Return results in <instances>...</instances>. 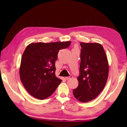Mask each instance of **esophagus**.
Wrapping results in <instances>:
<instances>
[{"mask_svg": "<svg viewBox=\"0 0 127 127\" xmlns=\"http://www.w3.org/2000/svg\"><path fill=\"white\" fill-rule=\"evenodd\" d=\"M72 77V76H70L69 77H65V79H66V80H68V79L71 78Z\"/></svg>", "mask_w": 127, "mask_h": 127, "instance_id": "esophagus-1", "label": "esophagus"}]
</instances>
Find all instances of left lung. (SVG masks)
I'll return each instance as SVG.
<instances>
[{"label":"left lung","instance_id":"8db88e82","mask_svg":"<svg viewBox=\"0 0 127 127\" xmlns=\"http://www.w3.org/2000/svg\"><path fill=\"white\" fill-rule=\"evenodd\" d=\"M81 53L78 86L73 90L75 97L87 102L103 91L109 75V63L102 45L98 43L80 42Z\"/></svg>","mask_w":127,"mask_h":127}]
</instances>
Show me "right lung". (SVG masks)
Here are the masks:
<instances>
[{
    "label": "right lung",
    "mask_w": 127,
    "mask_h": 127,
    "mask_svg": "<svg viewBox=\"0 0 127 127\" xmlns=\"http://www.w3.org/2000/svg\"><path fill=\"white\" fill-rule=\"evenodd\" d=\"M71 42L32 43L23 53L20 68L21 80L30 94L43 99L52 95L62 80L55 75V61L60 50Z\"/></svg>",
    "instance_id": "right-lung-1"
}]
</instances>
